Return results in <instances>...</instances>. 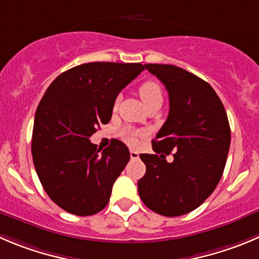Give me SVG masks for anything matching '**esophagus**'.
<instances>
[{"instance_id": "1", "label": "esophagus", "mask_w": 259, "mask_h": 259, "mask_svg": "<svg viewBox=\"0 0 259 259\" xmlns=\"http://www.w3.org/2000/svg\"><path fill=\"white\" fill-rule=\"evenodd\" d=\"M130 156H131V159L136 160V159H139L140 154L137 151H135V150H131V151H130Z\"/></svg>"}]
</instances>
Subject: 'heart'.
<instances>
[{"mask_svg":"<svg viewBox=\"0 0 259 259\" xmlns=\"http://www.w3.org/2000/svg\"><path fill=\"white\" fill-rule=\"evenodd\" d=\"M139 94L146 108L156 102H162L161 88H160V85L155 80L144 81L139 88ZM117 107L118 100H115L114 105H113V109L115 110ZM139 132L134 131V130H130V128H125V130L120 131V137L130 145H136L137 141H139Z\"/></svg>","mask_w":259,"mask_h":259,"instance_id":"1","label":"heart"}]
</instances>
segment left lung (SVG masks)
Returning <instances> with one entry per match:
<instances>
[{
    "mask_svg": "<svg viewBox=\"0 0 259 259\" xmlns=\"http://www.w3.org/2000/svg\"><path fill=\"white\" fill-rule=\"evenodd\" d=\"M145 68L168 90L169 115L152 141L155 154L140 155L146 173L139 194L150 210L174 218L193 211L215 191L228 159L230 125L210 83L173 65Z\"/></svg>",
    "mask_w": 259,
    "mask_h": 259,
    "instance_id": "left-lung-1",
    "label": "left lung"
}]
</instances>
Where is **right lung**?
I'll return each instance as SVG.
<instances>
[{"instance_id": "add662e5", "label": "right lung", "mask_w": 259, "mask_h": 259, "mask_svg": "<svg viewBox=\"0 0 259 259\" xmlns=\"http://www.w3.org/2000/svg\"><path fill=\"white\" fill-rule=\"evenodd\" d=\"M144 70L141 63H83L61 73L44 93L31 155L44 191L67 212L90 216L108 205L130 151L113 140L100 152L89 139L109 122L117 95Z\"/></svg>"}]
</instances>
